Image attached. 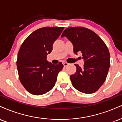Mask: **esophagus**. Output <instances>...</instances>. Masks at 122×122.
Masks as SVG:
<instances>
[{"label":"esophagus","instance_id":"1","mask_svg":"<svg viewBox=\"0 0 122 122\" xmlns=\"http://www.w3.org/2000/svg\"><path fill=\"white\" fill-rule=\"evenodd\" d=\"M63 64V65H64V67H66V66H67V65H69V64L68 63H67V62H64L62 63Z\"/></svg>","mask_w":122,"mask_h":122}]
</instances>
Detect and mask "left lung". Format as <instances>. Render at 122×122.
<instances>
[{
    "mask_svg": "<svg viewBox=\"0 0 122 122\" xmlns=\"http://www.w3.org/2000/svg\"><path fill=\"white\" fill-rule=\"evenodd\" d=\"M72 43L74 53L81 52L85 64L83 68L75 64L77 71L70 76L73 87L79 92L92 94L105 82L110 67V55L103 41L90 29L82 27L65 29L61 37Z\"/></svg>",
    "mask_w": 122,
    "mask_h": 122,
    "instance_id": "8db88e82",
    "label": "left lung"
}]
</instances>
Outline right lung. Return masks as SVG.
Returning a JSON list of instances; mask_svg holds the SVG:
<instances>
[{
  "label": "right lung",
  "instance_id": "obj_1",
  "mask_svg": "<svg viewBox=\"0 0 122 122\" xmlns=\"http://www.w3.org/2000/svg\"><path fill=\"white\" fill-rule=\"evenodd\" d=\"M64 27H43L28 36L19 49L16 62L19 77L29 93L39 95L55 86L58 73L64 65H54L46 60L53 44Z\"/></svg>",
  "mask_w": 122,
  "mask_h": 122
}]
</instances>
